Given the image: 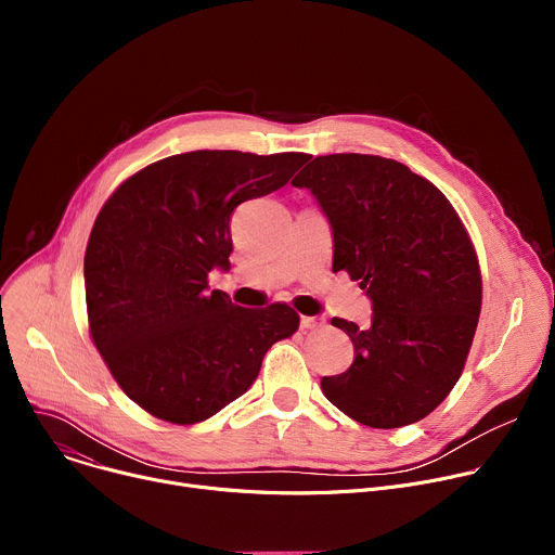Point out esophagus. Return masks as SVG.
Masks as SVG:
<instances>
[{
	"instance_id": "34e87169",
	"label": "esophagus",
	"mask_w": 555,
	"mask_h": 555,
	"mask_svg": "<svg viewBox=\"0 0 555 555\" xmlns=\"http://www.w3.org/2000/svg\"><path fill=\"white\" fill-rule=\"evenodd\" d=\"M323 325H325V321L321 319V315H302L300 319V330H305V332L321 330Z\"/></svg>"
}]
</instances>
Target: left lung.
I'll list each match as a JSON object with an SVG mask.
<instances>
[{
    "mask_svg": "<svg viewBox=\"0 0 555 555\" xmlns=\"http://www.w3.org/2000/svg\"><path fill=\"white\" fill-rule=\"evenodd\" d=\"M309 189L334 230V272L360 281L371 325L334 319L353 364L323 377L325 398L371 428L430 415L463 373L479 325L477 250L448 197L406 165L379 155H319L292 180Z\"/></svg>",
    "mask_w": 555,
    "mask_h": 555,
    "instance_id": "8db88e82",
    "label": "left lung"
}]
</instances>
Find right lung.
Segmentation results:
<instances>
[{
    "label": "right lung",
    "instance_id": "obj_1",
    "mask_svg": "<svg viewBox=\"0 0 555 555\" xmlns=\"http://www.w3.org/2000/svg\"><path fill=\"white\" fill-rule=\"evenodd\" d=\"M307 163V153L191 151L127 178L101 208L86 250L92 340L149 415L189 426L244 395L268 349L298 330L285 302L263 309L208 292L230 268V217Z\"/></svg>",
    "mask_w": 555,
    "mask_h": 555
}]
</instances>
